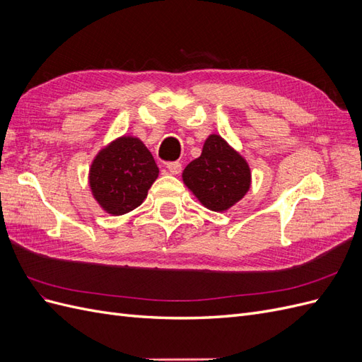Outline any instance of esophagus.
Segmentation results:
<instances>
[{
  "instance_id": "esophagus-1",
  "label": "esophagus",
  "mask_w": 362,
  "mask_h": 362,
  "mask_svg": "<svg viewBox=\"0 0 362 362\" xmlns=\"http://www.w3.org/2000/svg\"><path fill=\"white\" fill-rule=\"evenodd\" d=\"M168 170H169L170 175H180V172H181V163H178V161L169 163L168 164Z\"/></svg>"
}]
</instances>
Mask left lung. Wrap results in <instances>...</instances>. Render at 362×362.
Returning <instances> with one entry per match:
<instances>
[{"mask_svg": "<svg viewBox=\"0 0 362 362\" xmlns=\"http://www.w3.org/2000/svg\"><path fill=\"white\" fill-rule=\"evenodd\" d=\"M181 177L201 205L216 213L242 201L252 184L246 158L216 133L205 139L201 156L185 166Z\"/></svg>", "mask_w": 362, "mask_h": 362, "instance_id": "obj_1", "label": "left lung"}]
</instances>
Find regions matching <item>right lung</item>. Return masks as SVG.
Instances as JSON below:
<instances>
[{
  "instance_id": "right-lung-1",
  "label": "right lung",
  "mask_w": 362,
  "mask_h": 362,
  "mask_svg": "<svg viewBox=\"0 0 362 362\" xmlns=\"http://www.w3.org/2000/svg\"><path fill=\"white\" fill-rule=\"evenodd\" d=\"M154 157L136 136H119L103 146L89 168V189L110 216H122L141 205L158 178Z\"/></svg>"
}]
</instances>
